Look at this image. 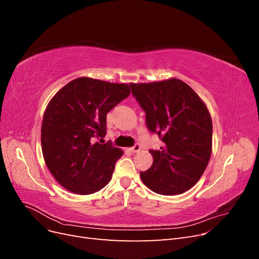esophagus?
Here are the masks:
<instances>
[{"mask_svg":"<svg viewBox=\"0 0 259 259\" xmlns=\"http://www.w3.org/2000/svg\"><path fill=\"white\" fill-rule=\"evenodd\" d=\"M140 148H142V147H140V145L139 144H136L135 146H133L132 148H130V150L132 151V152H139L140 151Z\"/></svg>","mask_w":259,"mask_h":259,"instance_id":"esophagus-1","label":"esophagus"}]
</instances>
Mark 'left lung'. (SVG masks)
Returning <instances> with one entry per match:
<instances>
[{"instance_id": "obj_1", "label": "left lung", "mask_w": 259, "mask_h": 259, "mask_svg": "<svg viewBox=\"0 0 259 259\" xmlns=\"http://www.w3.org/2000/svg\"><path fill=\"white\" fill-rule=\"evenodd\" d=\"M133 96L146 112L147 127L162 140L150 150L151 167L140 171L155 193L174 195L189 190L204 173L211 153L213 124L205 104L178 79L131 83Z\"/></svg>"}]
</instances>
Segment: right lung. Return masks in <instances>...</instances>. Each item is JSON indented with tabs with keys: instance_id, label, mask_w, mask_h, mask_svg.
<instances>
[{
	"instance_id": "add662e5",
	"label": "right lung",
	"mask_w": 259,
	"mask_h": 259,
	"mask_svg": "<svg viewBox=\"0 0 259 259\" xmlns=\"http://www.w3.org/2000/svg\"><path fill=\"white\" fill-rule=\"evenodd\" d=\"M130 85L77 77L49 103L41 128L42 152L52 175L67 190L92 194L111 180L123 155L105 137L107 113L128 97Z\"/></svg>"
}]
</instances>
